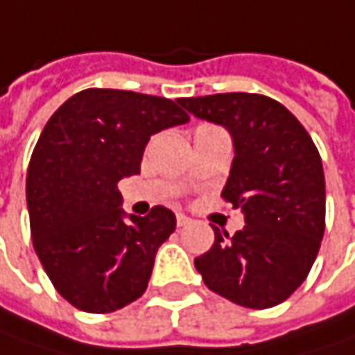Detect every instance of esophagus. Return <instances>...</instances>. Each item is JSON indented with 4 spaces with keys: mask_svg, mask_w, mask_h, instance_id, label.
Here are the masks:
<instances>
[{
    "mask_svg": "<svg viewBox=\"0 0 355 355\" xmlns=\"http://www.w3.org/2000/svg\"><path fill=\"white\" fill-rule=\"evenodd\" d=\"M189 223H191V219H189L187 215H182V213H178V215H177V225H178V227H187Z\"/></svg>",
    "mask_w": 355,
    "mask_h": 355,
    "instance_id": "obj_1",
    "label": "esophagus"
}]
</instances>
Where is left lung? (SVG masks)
<instances>
[{
  "instance_id": "left-lung-1",
  "label": "left lung",
  "mask_w": 355,
  "mask_h": 355,
  "mask_svg": "<svg viewBox=\"0 0 355 355\" xmlns=\"http://www.w3.org/2000/svg\"><path fill=\"white\" fill-rule=\"evenodd\" d=\"M178 104L231 135L235 157L220 195L245 219L233 237L213 227V247L195 259L202 282L251 309L285 302L305 282L325 229V178L311 136L267 96L231 92Z\"/></svg>"
}]
</instances>
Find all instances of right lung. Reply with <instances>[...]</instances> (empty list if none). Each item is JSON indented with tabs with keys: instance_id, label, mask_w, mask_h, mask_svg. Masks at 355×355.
Instances as JSON below:
<instances>
[{
	"instance_id": "add662e5",
	"label": "right lung",
	"mask_w": 355,
	"mask_h": 355,
	"mask_svg": "<svg viewBox=\"0 0 355 355\" xmlns=\"http://www.w3.org/2000/svg\"><path fill=\"white\" fill-rule=\"evenodd\" d=\"M187 122L168 98L88 88L44 126L26 180L32 241L50 282L73 307L110 313L146 291L177 217L166 207L128 215L118 182L140 173L150 136Z\"/></svg>"
}]
</instances>
